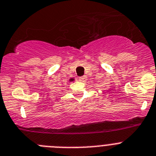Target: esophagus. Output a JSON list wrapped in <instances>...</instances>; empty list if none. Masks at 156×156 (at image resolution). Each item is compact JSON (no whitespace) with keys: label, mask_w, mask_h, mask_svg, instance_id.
Instances as JSON below:
<instances>
[{"label":"esophagus","mask_w":156,"mask_h":156,"mask_svg":"<svg viewBox=\"0 0 156 156\" xmlns=\"http://www.w3.org/2000/svg\"><path fill=\"white\" fill-rule=\"evenodd\" d=\"M86 75H83V76L82 77H79V81L80 82H86Z\"/></svg>","instance_id":"1"}]
</instances>
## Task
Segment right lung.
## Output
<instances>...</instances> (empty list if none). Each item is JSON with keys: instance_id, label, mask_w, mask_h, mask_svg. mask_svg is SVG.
Segmentation results:
<instances>
[{"instance_id": "1", "label": "right lung", "mask_w": 156, "mask_h": 156, "mask_svg": "<svg viewBox=\"0 0 156 156\" xmlns=\"http://www.w3.org/2000/svg\"><path fill=\"white\" fill-rule=\"evenodd\" d=\"M74 78H70V80H69V81H70V82H73V81H74Z\"/></svg>"}]
</instances>
